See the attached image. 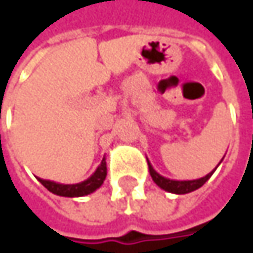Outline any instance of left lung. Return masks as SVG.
I'll list each match as a JSON object with an SVG mask.
<instances>
[{"mask_svg":"<svg viewBox=\"0 0 253 253\" xmlns=\"http://www.w3.org/2000/svg\"><path fill=\"white\" fill-rule=\"evenodd\" d=\"M148 167H149V173L152 180L157 183V186H160L163 190L166 192H170V193H176V195H184V193H190L196 189H199L201 186L205 184V181H208V178L214 174V171L217 170H212L211 173H208L205 177H201V178H196V180H171V178H167V177L161 176L160 173H157L154 170V167L151 166V163L148 161Z\"/></svg>","mask_w":253,"mask_h":253,"instance_id":"obj_1","label":"left lung"}]
</instances>
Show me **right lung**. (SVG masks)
<instances>
[{
    "instance_id": "right-lung-1",
    "label": "right lung",
    "mask_w": 253,
    "mask_h": 253,
    "mask_svg": "<svg viewBox=\"0 0 253 253\" xmlns=\"http://www.w3.org/2000/svg\"><path fill=\"white\" fill-rule=\"evenodd\" d=\"M105 177H107V163L104 158L92 176L76 184H63V183H57L51 180H43V178H38V180L54 195L66 196V198H79V196H86L89 193H93L96 189H99Z\"/></svg>"
}]
</instances>
